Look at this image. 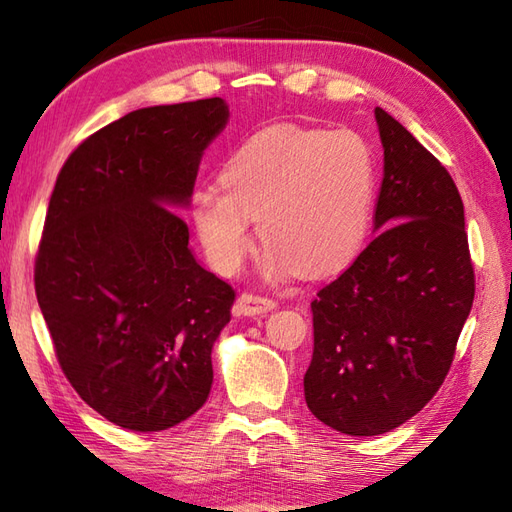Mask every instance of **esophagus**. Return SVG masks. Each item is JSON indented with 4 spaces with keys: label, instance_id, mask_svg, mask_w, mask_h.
<instances>
[{
    "label": "esophagus",
    "instance_id": "esophagus-1",
    "mask_svg": "<svg viewBox=\"0 0 512 512\" xmlns=\"http://www.w3.org/2000/svg\"><path fill=\"white\" fill-rule=\"evenodd\" d=\"M277 306L275 299L264 297V295H255V292H242L237 297V310L246 314V317H255V314H264L270 312Z\"/></svg>",
    "mask_w": 512,
    "mask_h": 512
}]
</instances>
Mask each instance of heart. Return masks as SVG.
<instances>
[{"instance_id":"heart-1","label":"heart","mask_w":512,"mask_h":512,"mask_svg":"<svg viewBox=\"0 0 512 512\" xmlns=\"http://www.w3.org/2000/svg\"><path fill=\"white\" fill-rule=\"evenodd\" d=\"M217 187L193 195L191 215L217 273L235 275L253 248L250 220L268 244L266 270L319 277L361 253L378 193L376 154L350 132L277 125L239 145Z\"/></svg>"}]
</instances>
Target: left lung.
I'll return each instance as SVG.
<instances>
[{
  "label": "left lung",
  "mask_w": 512,
  "mask_h": 512,
  "mask_svg": "<svg viewBox=\"0 0 512 512\" xmlns=\"http://www.w3.org/2000/svg\"><path fill=\"white\" fill-rule=\"evenodd\" d=\"M385 176L374 235L314 301L303 391L347 436L400 427L436 396L475 297L464 204L449 171L376 107Z\"/></svg>",
  "instance_id": "1"
}]
</instances>
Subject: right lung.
Wrapping results in <instances>:
<instances>
[{"label":"right lung","mask_w":512,"mask_h":512,"mask_svg":"<svg viewBox=\"0 0 512 512\" xmlns=\"http://www.w3.org/2000/svg\"><path fill=\"white\" fill-rule=\"evenodd\" d=\"M222 99L129 112L76 147L57 176L35 292L61 372L103 418L162 431L209 398L211 350L235 290L189 250L187 204Z\"/></svg>","instance_id":"add662e5"}]
</instances>
